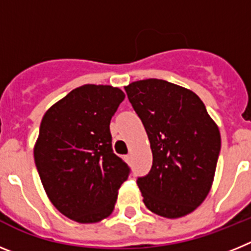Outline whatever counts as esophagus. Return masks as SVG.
Segmentation results:
<instances>
[{
	"instance_id": "obj_1",
	"label": "esophagus",
	"mask_w": 251,
	"mask_h": 251,
	"mask_svg": "<svg viewBox=\"0 0 251 251\" xmlns=\"http://www.w3.org/2000/svg\"><path fill=\"white\" fill-rule=\"evenodd\" d=\"M130 158H132V156H130V154L126 156V159H127V161H130Z\"/></svg>"
}]
</instances>
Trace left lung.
Wrapping results in <instances>:
<instances>
[{
  "mask_svg": "<svg viewBox=\"0 0 251 251\" xmlns=\"http://www.w3.org/2000/svg\"><path fill=\"white\" fill-rule=\"evenodd\" d=\"M145 126L153 163L137 179L143 202L154 214L178 219L203 202L214 182L220 130L192 90L161 79L124 86Z\"/></svg>",
  "mask_w": 251,
  "mask_h": 251,
  "instance_id": "left-lung-1",
  "label": "left lung"
}]
</instances>
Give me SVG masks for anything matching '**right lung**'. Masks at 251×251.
Returning a JSON list of instances; mask_svg holds the SVG:
<instances>
[{
  "label": "right lung",
  "mask_w": 251,
  "mask_h": 251,
  "mask_svg": "<svg viewBox=\"0 0 251 251\" xmlns=\"http://www.w3.org/2000/svg\"><path fill=\"white\" fill-rule=\"evenodd\" d=\"M124 93L85 84L46 110L34 147L40 179L51 203L80 224L99 223L114 210L129 168L112 150L110 119Z\"/></svg>",
  "instance_id": "obj_1"
}]
</instances>
